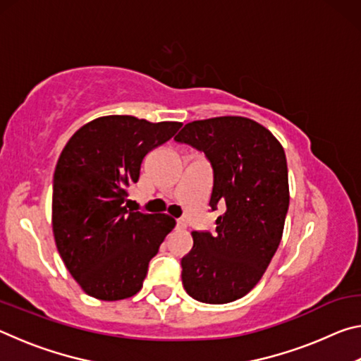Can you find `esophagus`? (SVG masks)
<instances>
[{
	"label": "esophagus",
	"mask_w": 361,
	"mask_h": 361,
	"mask_svg": "<svg viewBox=\"0 0 361 361\" xmlns=\"http://www.w3.org/2000/svg\"><path fill=\"white\" fill-rule=\"evenodd\" d=\"M176 228H178V229H186V221H185V219H176Z\"/></svg>",
	"instance_id": "obj_1"
}]
</instances>
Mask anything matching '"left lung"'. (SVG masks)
Segmentation results:
<instances>
[{
  "label": "left lung",
  "mask_w": 361,
  "mask_h": 361,
  "mask_svg": "<svg viewBox=\"0 0 361 361\" xmlns=\"http://www.w3.org/2000/svg\"><path fill=\"white\" fill-rule=\"evenodd\" d=\"M204 151L213 167L212 210L216 234L192 231L181 279L195 301L226 304L252 291L276 255L290 204L283 146L264 126L243 116L192 121L175 137Z\"/></svg>",
  "instance_id": "left-lung-1"
}]
</instances>
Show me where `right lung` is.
<instances>
[{
  "label": "right lung",
  "mask_w": 361,
  "mask_h": 361,
  "mask_svg": "<svg viewBox=\"0 0 361 361\" xmlns=\"http://www.w3.org/2000/svg\"><path fill=\"white\" fill-rule=\"evenodd\" d=\"M181 126L102 116L65 145L54 172L52 231L85 295L119 301L142 290L151 258L176 221L166 213L127 210V188L138 181L145 156Z\"/></svg>",
  "instance_id": "add662e5"
}]
</instances>
